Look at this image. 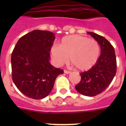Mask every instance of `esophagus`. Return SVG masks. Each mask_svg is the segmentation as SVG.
I'll return each instance as SVG.
<instances>
[{"instance_id":"obj_1","label":"esophagus","mask_w":126,"mask_h":126,"mask_svg":"<svg viewBox=\"0 0 126 126\" xmlns=\"http://www.w3.org/2000/svg\"><path fill=\"white\" fill-rule=\"evenodd\" d=\"M64 73H65V74H71V71H67V70H64Z\"/></svg>"}]
</instances>
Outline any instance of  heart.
I'll list each match as a JSON object with an SVG mask.
<instances>
[{
	"instance_id": "b5f03b06",
	"label": "heart",
	"mask_w": 126,
	"mask_h": 126,
	"mask_svg": "<svg viewBox=\"0 0 126 126\" xmlns=\"http://www.w3.org/2000/svg\"><path fill=\"white\" fill-rule=\"evenodd\" d=\"M97 41L79 34L64 36L59 46L54 45L50 50L51 56L57 65H62L69 59L77 69L88 71L97 62L100 55Z\"/></svg>"
}]
</instances>
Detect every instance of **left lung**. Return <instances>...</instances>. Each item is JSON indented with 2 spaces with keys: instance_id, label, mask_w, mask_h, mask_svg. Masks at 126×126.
Returning <instances> with one entry per match:
<instances>
[{
  "instance_id": "obj_1",
  "label": "left lung",
  "mask_w": 126,
  "mask_h": 126,
  "mask_svg": "<svg viewBox=\"0 0 126 126\" xmlns=\"http://www.w3.org/2000/svg\"><path fill=\"white\" fill-rule=\"evenodd\" d=\"M88 33L97 41L101 53L92 69L80 73L81 81L75 88L80 94L94 96L102 93L113 80L116 73V57L114 48L105 38L93 32Z\"/></svg>"
}]
</instances>
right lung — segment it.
I'll return each mask as SVG.
<instances>
[{
	"instance_id": "obj_1",
	"label": "right lung",
	"mask_w": 126,
	"mask_h": 126,
	"mask_svg": "<svg viewBox=\"0 0 126 126\" xmlns=\"http://www.w3.org/2000/svg\"><path fill=\"white\" fill-rule=\"evenodd\" d=\"M55 34L33 30L17 41L11 56L12 78L25 96L43 99L52 91L55 79L64 73L50 63V52Z\"/></svg>"
}]
</instances>
